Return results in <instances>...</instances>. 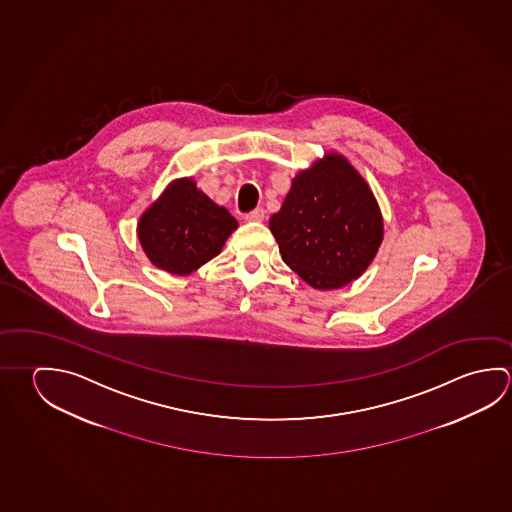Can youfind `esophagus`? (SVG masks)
I'll return each mask as SVG.
<instances>
[{"instance_id": "1", "label": "esophagus", "mask_w": 512, "mask_h": 512, "mask_svg": "<svg viewBox=\"0 0 512 512\" xmlns=\"http://www.w3.org/2000/svg\"><path fill=\"white\" fill-rule=\"evenodd\" d=\"M264 214H266V212H264L262 208H255L252 212H248V214L244 216V219H246V221H255V223H260V221L264 219Z\"/></svg>"}]
</instances>
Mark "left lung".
Segmentation results:
<instances>
[{"instance_id":"1","label":"left lung","mask_w":512,"mask_h":512,"mask_svg":"<svg viewBox=\"0 0 512 512\" xmlns=\"http://www.w3.org/2000/svg\"><path fill=\"white\" fill-rule=\"evenodd\" d=\"M269 230L289 268L318 289L358 278L383 239V219L367 183L345 158L300 172Z\"/></svg>"}]
</instances>
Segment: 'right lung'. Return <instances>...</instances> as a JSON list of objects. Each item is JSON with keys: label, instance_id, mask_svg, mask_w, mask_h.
Segmentation results:
<instances>
[{"label": "right lung", "instance_id": "right-lung-1", "mask_svg": "<svg viewBox=\"0 0 512 512\" xmlns=\"http://www.w3.org/2000/svg\"><path fill=\"white\" fill-rule=\"evenodd\" d=\"M235 228L226 208L217 207L194 181L180 180L142 216L138 239L154 266L189 275L221 252Z\"/></svg>", "mask_w": 512, "mask_h": 512}]
</instances>
